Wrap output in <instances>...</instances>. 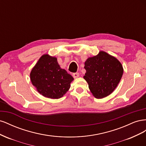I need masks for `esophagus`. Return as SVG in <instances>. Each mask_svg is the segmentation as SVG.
Masks as SVG:
<instances>
[{
	"label": "esophagus",
	"mask_w": 146,
	"mask_h": 146,
	"mask_svg": "<svg viewBox=\"0 0 146 146\" xmlns=\"http://www.w3.org/2000/svg\"><path fill=\"white\" fill-rule=\"evenodd\" d=\"M72 76H73V77H74V78H78V77H79V73H78V72L74 73V74H72Z\"/></svg>",
	"instance_id": "esophagus-1"
}]
</instances>
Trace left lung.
<instances>
[{
  "label": "left lung",
  "mask_w": 146,
  "mask_h": 146,
  "mask_svg": "<svg viewBox=\"0 0 146 146\" xmlns=\"http://www.w3.org/2000/svg\"><path fill=\"white\" fill-rule=\"evenodd\" d=\"M83 78L96 98L102 99L111 94L122 78L123 69L117 59L104 51L88 58L85 63Z\"/></svg>",
  "instance_id": "obj_1"
}]
</instances>
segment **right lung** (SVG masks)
Returning a JSON list of instances; mask_svg holds the SVG:
<instances>
[{
	"label": "right lung",
	"mask_w": 146,
	"mask_h": 146,
	"mask_svg": "<svg viewBox=\"0 0 146 146\" xmlns=\"http://www.w3.org/2000/svg\"><path fill=\"white\" fill-rule=\"evenodd\" d=\"M30 76L39 93L50 99L63 97L74 80L66 70L60 68L56 58L47 54L41 56Z\"/></svg>",
	"instance_id": "obj_1"
}]
</instances>
